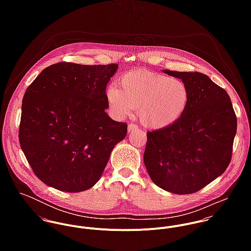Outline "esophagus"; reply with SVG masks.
Wrapping results in <instances>:
<instances>
[{
    "mask_svg": "<svg viewBox=\"0 0 251 251\" xmlns=\"http://www.w3.org/2000/svg\"><path fill=\"white\" fill-rule=\"evenodd\" d=\"M137 129H138V126L136 125H134V124H129L128 126H127L128 132H132V131H135Z\"/></svg>",
    "mask_w": 251,
    "mask_h": 251,
    "instance_id": "obj_1",
    "label": "esophagus"
}]
</instances>
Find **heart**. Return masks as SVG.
Listing matches in <instances>:
<instances>
[{
	"instance_id": "obj_1",
	"label": "heart",
	"mask_w": 251,
	"mask_h": 251,
	"mask_svg": "<svg viewBox=\"0 0 251 251\" xmlns=\"http://www.w3.org/2000/svg\"><path fill=\"white\" fill-rule=\"evenodd\" d=\"M143 98L139 117L147 126L158 128L179 119L187 105L188 94L180 80L150 71L127 72L121 78L118 89L107 92L109 106L119 116L128 114Z\"/></svg>"
}]
</instances>
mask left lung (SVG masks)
<instances>
[{
    "mask_svg": "<svg viewBox=\"0 0 251 251\" xmlns=\"http://www.w3.org/2000/svg\"><path fill=\"white\" fill-rule=\"evenodd\" d=\"M162 72L181 79L187 89V105L172 125L147 133L144 163L158 187L190 194L227 169L237 117L227 92L206 74Z\"/></svg>",
    "mask_w": 251,
    "mask_h": 251,
    "instance_id": "1",
    "label": "left lung"
}]
</instances>
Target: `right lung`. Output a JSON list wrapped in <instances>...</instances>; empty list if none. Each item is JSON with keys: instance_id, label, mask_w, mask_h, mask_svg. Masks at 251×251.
<instances>
[{"instance_id": "add662e5", "label": "right lung", "mask_w": 251, "mask_h": 251, "mask_svg": "<svg viewBox=\"0 0 251 251\" xmlns=\"http://www.w3.org/2000/svg\"><path fill=\"white\" fill-rule=\"evenodd\" d=\"M118 65L58 63L39 73L22 100L19 142L35 175L66 192L94 186L127 125L112 120L106 86Z\"/></svg>"}]
</instances>
